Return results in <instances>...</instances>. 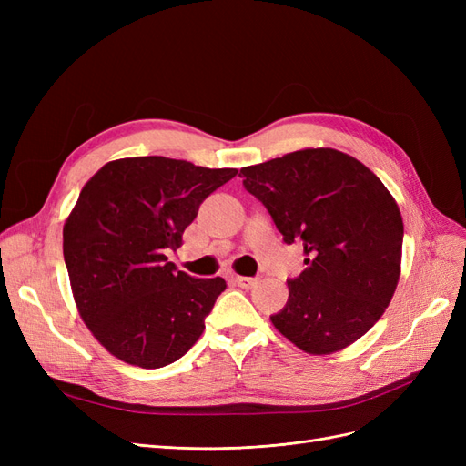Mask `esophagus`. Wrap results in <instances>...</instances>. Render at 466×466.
<instances>
[{
  "mask_svg": "<svg viewBox=\"0 0 466 466\" xmlns=\"http://www.w3.org/2000/svg\"><path fill=\"white\" fill-rule=\"evenodd\" d=\"M233 281L237 286H241V288H252L257 284V278H247V276H235L233 278Z\"/></svg>",
  "mask_w": 466,
  "mask_h": 466,
  "instance_id": "obj_1",
  "label": "esophagus"
}]
</instances>
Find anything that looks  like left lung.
<instances>
[{"label": "left lung", "mask_w": 466, "mask_h": 466, "mask_svg": "<svg viewBox=\"0 0 466 466\" xmlns=\"http://www.w3.org/2000/svg\"><path fill=\"white\" fill-rule=\"evenodd\" d=\"M243 187L272 216L307 268L288 279L274 327L307 354L356 342L385 313L399 284L400 209L368 167L336 149H303L241 168Z\"/></svg>", "instance_id": "8db88e82"}]
</instances>
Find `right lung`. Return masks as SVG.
Returning a JSON list of instances; mask_svg holds the SVG:
<instances>
[{"label": "right lung", "instance_id": "add662e5", "mask_svg": "<svg viewBox=\"0 0 466 466\" xmlns=\"http://www.w3.org/2000/svg\"><path fill=\"white\" fill-rule=\"evenodd\" d=\"M235 175L151 155L110 161L83 187L64 260L81 319L112 356L157 370L198 340L225 279L188 276L167 252Z\"/></svg>", "mask_w": 466, "mask_h": 466}]
</instances>
